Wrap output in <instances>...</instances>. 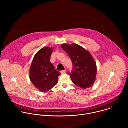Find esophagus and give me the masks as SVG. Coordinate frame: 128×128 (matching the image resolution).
Returning a JSON list of instances; mask_svg holds the SVG:
<instances>
[{
	"mask_svg": "<svg viewBox=\"0 0 128 128\" xmlns=\"http://www.w3.org/2000/svg\"><path fill=\"white\" fill-rule=\"evenodd\" d=\"M66 72V70H61V71H60V72L62 74H64V73Z\"/></svg>",
	"mask_w": 128,
	"mask_h": 128,
	"instance_id": "esophagus-1",
	"label": "esophagus"
}]
</instances>
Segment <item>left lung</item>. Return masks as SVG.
Masks as SVG:
<instances>
[{"label":"left lung","instance_id":"obj_1","mask_svg":"<svg viewBox=\"0 0 128 128\" xmlns=\"http://www.w3.org/2000/svg\"><path fill=\"white\" fill-rule=\"evenodd\" d=\"M68 54L73 64V70L70 74L72 82L84 89L94 84L97 74L96 62L90 52L77 44L61 45Z\"/></svg>","mask_w":128,"mask_h":128}]
</instances>
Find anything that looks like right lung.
<instances>
[{"label":"right lung","mask_w":128,"mask_h":128,"mask_svg":"<svg viewBox=\"0 0 128 128\" xmlns=\"http://www.w3.org/2000/svg\"><path fill=\"white\" fill-rule=\"evenodd\" d=\"M52 48L44 46L36 53L32 60L29 78L35 86L41 92H47L58 82V76L61 74L50 61Z\"/></svg>","instance_id":"obj_1"}]
</instances>
